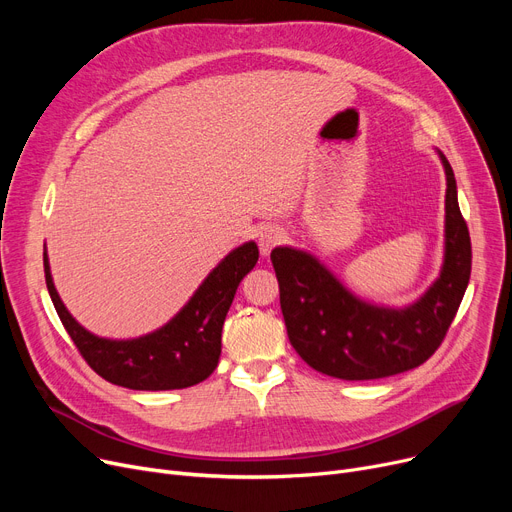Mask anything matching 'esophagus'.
<instances>
[{
    "instance_id": "34e87169",
    "label": "esophagus",
    "mask_w": 512,
    "mask_h": 512,
    "mask_svg": "<svg viewBox=\"0 0 512 512\" xmlns=\"http://www.w3.org/2000/svg\"><path fill=\"white\" fill-rule=\"evenodd\" d=\"M286 238L284 230L278 228V226H263L259 232H257V242H259V249H261V255L267 257L272 253V249L276 245H280V242Z\"/></svg>"
}]
</instances>
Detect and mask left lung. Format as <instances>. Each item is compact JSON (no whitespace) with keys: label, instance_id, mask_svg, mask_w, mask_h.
Segmentation results:
<instances>
[{"label":"left lung","instance_id":"obj_1","mask_svg":"<svg viewBox=\"0 0 512 512\" xmlns=\"http://www.w3.org/2000/svg\"><path fill=\"white\" fill-rule=\"evenodd\" d=\"M446 172L444 263L413 305H371L348 290L307 251L276 247L272 263L288 340L315 371L340 380H378L425 363L442 344L471 276V238L459 209L456 180Z\"/></svg>","mask_w":512,"mask_h":512}]
</instances>
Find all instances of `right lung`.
I'll return each mask as SVG.
<instances>
[{
	"label": "right lung",
	"instance_id": "1",
	"mask_svg": "<svg viewBox=\"0 0 512 512\" xmlns=\"http://www.w3.org/2000/svg\"><path fill=\"white\" fill-rule=\"evenodd\" d=\"M259 259L253 240L230 251L166 326L130 340L91 334L70 315L53 286L47 249L45 282L66 332L78 353L103 380L130 390H180L207 380L218 367L222 328L236 288Z\"/></svg>",
	"mask_w": 512,
	"mask_h": 512
}]
</instances>
